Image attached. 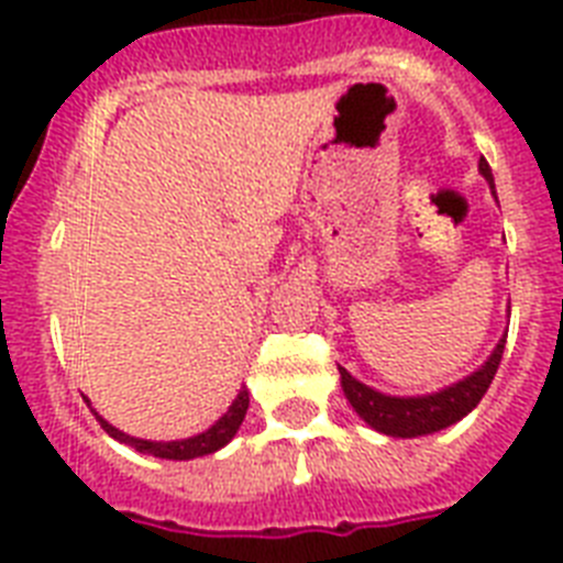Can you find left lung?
<instances>
[{"mask_svg": "<svg viewBox=\"0 0 563 563\" xmlns=\"http://www.w3.org/2000/svg\"><path fill=\"white\" fill-rule=\"evenodd\" d=\"M481 175L495 189V178H492V169L486 161H481ZM504 345L506 339H500L498 347L492 351L489 360L483 362L475 374H468L466 379L449 385L443 391L426 394V397H388V394H379L368 388V385H362L345 368H339V374H342V391H345L347 402L354 406L356 415L368 422L371 429L383 431L388 438L434 434V431L463 420L481 402L483 394L489 391L492 379L498 374L500 356H504Z\"/></svg>", "mask_w": 563, "mask_h": 563, "instance_id": "1", "label": "left lung"}]
</instances>
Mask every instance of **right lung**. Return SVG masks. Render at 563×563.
I'll return each instance as SVG.
<instances>
[{
    "label": "right lung",
    "instance_id": "right-lung-1",
    "mask_svg": "<svg viewBox=\"0 0 563 563\" xmlns=\"http://www.w3.org/2000/svg\"><path fill=\"white\" fill-rule=\"evenodd\" d=\"M247 408H250V394H247V388H241L239 397L232 399V406L227 408V415L221 417L216 426H209L207 431L195 434V438L169 440V443L132 438V434H125V431L114 429V426H111V422H106L103 417L97 415V411H95V417L100 420V426H103L109 438L120 440V443H125V445H132L134 452L152 454V457H164V460H192V457H203V454L218 452V449H224V445L235 438V431H239L241 422H244Z\"/></svg>",
    "mask_w": 563,
    "mask_h": 563
}]
</instances>
